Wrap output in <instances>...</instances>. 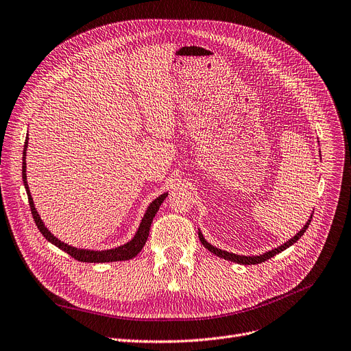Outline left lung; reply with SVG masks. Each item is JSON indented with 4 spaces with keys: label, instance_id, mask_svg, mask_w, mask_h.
Returning a JSON list of instances; mask_svg holds the SVG:
<instances>
[{
    "label": "left lung",
    "instance_id": "obj_1",
    "mask_svg": "<svg viewBox=\"0 0 351 351\" xmlns=\"http://www.w3.org/2000/svg\"><path fill=\"white\" fill-rule=\"evenodd\" d=\"M311 219H313V215L310 217V220L307 221V224H306L302 230H300V232H297V234H295L291 240H289L287 243H285L282 245H280V247L271 250V252H267V253H264V254H261V256H254V257H252V256L247 257V256L232 254V253H228V252H223V250L217 248V247H213L211 244H208V243L204 240L202 232H198V237H199V241H202V244H203L207 250H210V252H211L213 254L219 256V257H221V258H224V260H230V261H234V263H239V264H245V265H250V264H260V263H264V261H267L269 258L274 257L276 254H278V253H281V252H285L286 248H289V247L293 245L297 240L302 239V236L304 234L306 230L308 228V226H310V223H311Z\"/></svg>",
    "mask_w": 351,
    "mask_h": 351
}]
</instances>
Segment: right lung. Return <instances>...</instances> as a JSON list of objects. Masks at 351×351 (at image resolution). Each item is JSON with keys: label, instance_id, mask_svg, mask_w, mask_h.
<instances>
[{"label": "right lung", "instance_id": "right-lung-1", "mask_svg": "<svg viewBox=\"0 0 351 351\" xmlns=\"http://www.w3.org/2000/svg\"><path fill=\"white\" fill-rule=\"evenodd\" d=\"M27 145H28V137L25 138L24 143V154H23V181H24V186L27 190V195H28V203H29V208H31V214H32V219H34L38 230L41 234L49 241L53 243L54 245H57L58 248H61L62 252H65L66 254H70L73 258L81 261V263H110V261H123V260H130L132 257H136L145 244L147 239H148V232H149V227H152L153 219L154 215L157 214L160 206L162 204V202L167 197V193L161 194L158 198H156L154 202L149 204V207L147 208L145 214H144V219L141 220V224L138 227L137 234L134 236L130 243L120 245L117 248L112 250H104V252H91V250H81V248H75L71 247L65 243H61L57 237H54L51 232H49L44 223L41 221L38 213L36 211L34 203H32V198L28 190V184H27V174H25V152H27Z\"/></svg>", "mask_w": 351, "mask_h": 351}]
</instances>
